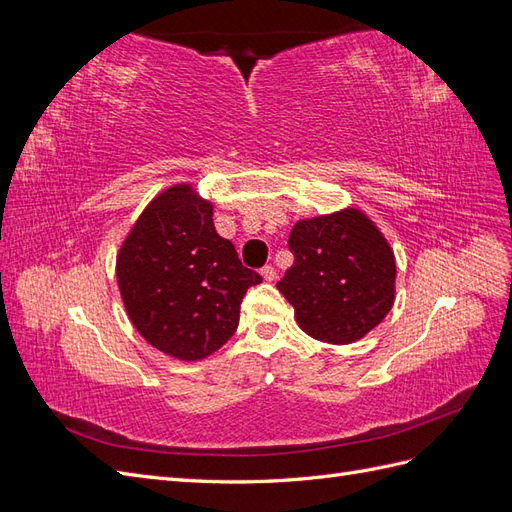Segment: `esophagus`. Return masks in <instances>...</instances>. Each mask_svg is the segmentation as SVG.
Here are the masks:
<instances>
[{
    "label": "esophagus",
    "instance_id": "34e87169",
    "mask_svg": "<svg viewBox=\"0 0 512 512\" xmlns=\"http://www.w3.org/2000/svg\"><path fill=\"white\" fill-rule=\"evenodd\" d=\"M260 275H262V277H265V280H267V282H273V280H275V277H277V273H275V269H273L271 265H267V267H262V269H260Z\"/></svg>",
    "mask_w": 512,
    "mask_h": 512
}]
</instances>
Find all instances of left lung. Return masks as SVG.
<instances>
[{
	"mask_svg": "<svg viewBox=\"0 0 512 512\" xmlns=\"http://www.w3.org/2000/svg\"><path fill=\"white\" fill-rule=\"evenodd\" d=\"M292 267L277 288L301 331L335 346L365 337L395 301V254L361 209H342L292 226Z\"/></svg>",
	"mask_w": 512,
	"mask_h": 512,
	"instance_id": "1",
	"label": "left lung"
}]
</instances>
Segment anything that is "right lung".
<instances>
[{"label":"right lung","mask_w":512,"mask_h":512,"mask_svg":"<svg viewBox=\"0 0 512 512\" xmlns=\"http://www.w3.org/2000/svg\"><path fill=\"white\" fill-rule=\"evenodd\" d=\"M115 271L134 329L179 361L220 350L239 327L247 288L262 282L218 235L213 205L190 183L170 185L138 215Z\"/></svg>","instance_id":"right-lung-1"}]
</instances>
